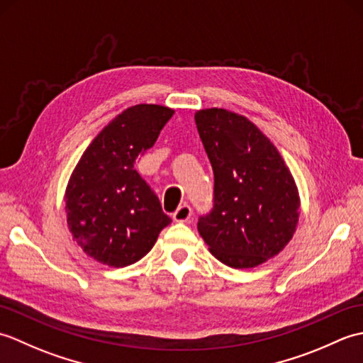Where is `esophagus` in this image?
Returning a JSON list of instances; mask_svg holds the SVG:
<instances>
[{"mask_svg":"<svg viewBox=\"0 0 363 363\" xmlns=\"http://www.w3.org/2000/svg\"><path fill=\"white\" fill-rule=\"evenodd\" d=\"M190 217H191V209H190L189 204L179 206L173 213V220L177 221V223H186V221L190 220Z\"/></svg>","mask_w":363,"mask_h":363,"instance_id":"34e87169","label":"esophagus"}]
</instances>
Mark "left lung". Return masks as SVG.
Wrapping results in <instances>:
<instances>
[{
    "label": "left lung",
    "mask_w": 363,
    "mask_h": 363,
    "mask_svg": "<svg viewBox=\"0 0 363 363\" xmlns=\"http://www.w3.org/2000/svg\"><path fill=\"white\" fill-rule=\"evenodd\" d=\"M195 121L215 176L213 209L198 220V233L221 264H265L296 230V182L272 140L243 115L212 107Z\"/></svg>",
    "instance_id": "obj_1"
}]
</instances>
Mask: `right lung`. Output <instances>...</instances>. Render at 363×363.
<instances>
[{
  "instance_id": "1",
  "label": "right lung",
  "mask_w": 363,
  "mask_h": 363,
  "mask_svg": "<svg viewBox=\"0 0 363 363\" xmlns=\"http://www.w3.org/2000/svg\"><path fill=\"white\" fill-rule=\"evenodd\" d=\"M173 113L159 104L128 107L91 140L73 169L65 190L67 225L99 264H135L172 223L134 165Z\"/></svg>"
}]
</instances>
